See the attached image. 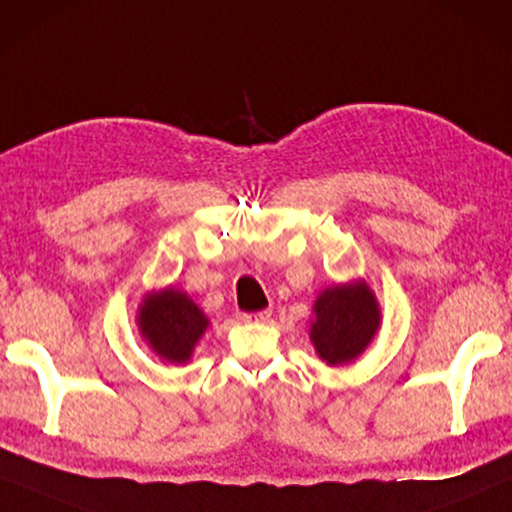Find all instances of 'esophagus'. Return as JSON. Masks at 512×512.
<instances>
[{"instance_id":"34e87169","label":"esophagus","mask_w":512,"mask_h":512,"mask_svg":"<svg viewBox=\"0 0 512 512\" xmlns=\"http://www.w3.org/2000/svg\"><path fill=\"white\" fill-rule=\"evenodd\" d=\"M243 320H246V322H269L271 320V308H264V311H257V313H246V315H243Z\"/></svg>"}]
</instances>
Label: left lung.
Returning <instances> with one entry per match:
<instances>
[{"label": "left lung", "instance_id": "obj_1", "mask_svg": "<svg viewBox=\"0 0 512 512\" xmlns=\"http://www.w3.org/2000/svg\"><path fill=\"white\" fill-rule=\"evenodd\" d=\"M378 320V304L364 283L329 287L315 301V350L331 366L350 362L369 345Z\"/></svg>", "mask_w": 512, "mask_h": 512}]
</instances>
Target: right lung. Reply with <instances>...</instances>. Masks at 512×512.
I'll return each mask as SVG.
<instances>
[{"mask_svg": "<svg viewBox=\"0 0 512 512\" xmlns=\"http://www.w3.org/2000/svg\"><path fill=\"white\" fill-rule=\"evenodd\" d=\"M139 322L143 336L148 338L157 355L176 364L190 359L194 343L208 325L197 304L187 294L176 292L174 287L150 294L143 301Z\"/></svg>", "mask_w": 512, "mask_h": 512, "instance_id": "obj_1", "label": "right lung"}]
</instances>
